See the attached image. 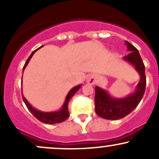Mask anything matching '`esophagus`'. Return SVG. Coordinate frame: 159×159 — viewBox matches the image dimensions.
<instances>
[{
  "instance_id": "34e87169",
  "label": "esophagus",
  "mask_w": 159,
  "mask_h": 159,
  "mask_svg": "<svg viewBox=\"0 0 159 159\" xmlns=\"http://www.w3.org/2000/svg\"><path fill=\"white\" fill-rule=\"evenodd\" d=\"M87 82L90 84H94L95 83V78L92 75H89L88 77L87 78Z\"/></svg>"
}]
</instances>
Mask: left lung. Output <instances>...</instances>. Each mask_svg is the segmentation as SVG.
Segmentation results:
<instances>
[{
    "label": "left lung",
    "mask_w": 159,
    "mask_h": 159,
    "mask_svg": "<svg viewBox=\"0 0 159 159\" xmlns=\"http://www.w3.org/2000/svg\"><path fill=\"white\" fill-rule=\"evenodd\" d=\"M130 52L123 59L134 67L140 75V81L134 92L123 98H114L107 90L96 86L95 88V111L98 116L106 120H116L125 117L135 109L143 98L146 89L145 66L138 49L129 42H125Z\"/></svg>",
    "instance_id": "1"
}]
</instances>
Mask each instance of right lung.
<instances>
[{
	"label": "right lung",
	"mask_w": 159,
	"mask_h": 159,
	"mask_svg": "<svg viewBox=\"0 0 159 159\" xmlns=\"http://www.w3.org/2000/svg\"><path fill=\"white\" fill-rule=\"evenodd\" d=\"M43 46L39 47V48L36 49L35 51H34V52L31 53V54H30V57H29L28 59L27 60L26 63H25V66H24L22 72H24V70H25V68H26L27 64H28L29 61H30V60L31 59V57L34 54V53H35L38 49L41 48ZM21 84H22V81H21ZM81 84H79L76 86V87H74L73 88L71 89V90L69 91L68 93H67L66 97L65 98L64 102H63V105H62V107H61V109L55 111L44 112V111H39L38 110V109L35 108V107H33L32 105L28 102V101H27L26 98H25V96H24L23 93H22V98H23L24 102H25V105H26L27 109H28V110L30 111V112L34 116H35L36 119L39 120V121L47 124L60 123H62V122L65 121L66 119H68V117L69 116V113L68 111L69 102V100H70V98H72V96L75 94V93L77 92L80 88H81ZM21 90H22V88H21Z\"/></svg>",
	"instance_id": "1"
}]
</instances>
